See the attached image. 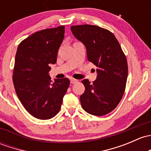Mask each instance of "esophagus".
Segmentation results:
<instances>
[{
  "mask_svg": "<svg viewBox=\"0 0 151 151\" xmlns=\"http://www.w3.org/2000/svg\"><path fill=\"white\" fill-rule=\"evenodd\" d=\"M78 82V80H75V79H71V80H70L71 84H74V83H76V82Z\"/></svg>",
  "mask_w": 151,
  "mask_h": 151,
  "instance_id": "34e87169",
  "label": "esophagus"
}]
</instances>
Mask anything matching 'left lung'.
<instances>
[{
	"label": "left lung",
	"mask_w": 151,
	"mask_h": 151,
	"mask_svg": "<svg viewBox=\"0 0 151 151\" xmlns=\"http://www.w3.org/2000/svg\"><path fill=\"white\" fill-rule=\"evenodd\" d=\"M72 34L84 44L89 61L98 67L97 79L85 87L80 96L82 107L88 114L104 116L118 106L126 87L128 67L126 56L114 35L95 25L71 26Z\"/></svg>",
	"instance_id": "1"
}]
</instances>
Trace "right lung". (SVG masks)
Returning a JSON list of instances; mask_svg holds the SVG:
<instances>
[{"label":"right lung","mask_w":151,"mask_h":151,"mask_svg":"<svg viewBox=\"0 0 151 151\" xmlns=\"http://www.w3.org/2000/svg\"><path fill=\"white\" fill-rule=\"evenodd\" d=\"M64 37V26L35 32L17 48L13 82L19 99L27 111L39 119L55 116L69 86L68 78L52 82L50 65L57 61Z\"/></svg>","instance_id":"obj_1"}]
</instances>
